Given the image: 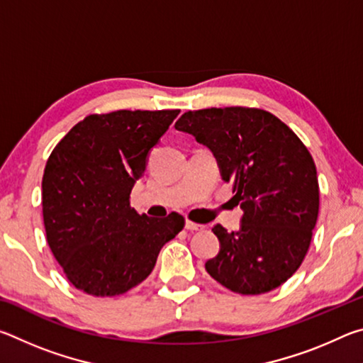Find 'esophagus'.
<instances>
[{"label":"esophagus","mask_w":363,"mask_h":363,"mask_svg":"<svg viewBox=\"0 0 363 363\" xmlns=\"http://www.w3.org/2000/svg\"><path fill=\"white\" fill-rule=\"evenodd\" d=\"M186 229L189 232H199V230H203L205 225H200V224H195L192 220H186Z\"/></svg>","instance_id":"esophagus-1"}]
</instances>
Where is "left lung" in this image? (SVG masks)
I'll return each instance as SVG.
<instances>
[{
    "instance_id": "left-lung-1",
    "label": "left lung",
    "mask_w": 363,
    "mask_h": 363,
    "mask_svg": "<svg viewBox=\"0 0 363 363\" xmlns=\"http://www.w3.org/2000/svg\"><path fill=\"white\" fill-rule=\"evenodd\" d=\"M216 158L232 200L243 210L240 229L214 225L219 253L206 272L229 290L262 294L296 272L318 216L315 163L299 138L261 108L225 107L186 112L176 121Z\"/></svg>"
}]
</instances>
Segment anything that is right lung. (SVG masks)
<instances>
[{
  "label": "right lung",
  "instance_id": "add662e5",
  "mask_svg": "<svg viewBox=\"0 0 363 363\" xmlns=\"http://www.w3.org/2000/svg\"><path fill=\"white\" fill-rule=\"evenodd\" d=\"M179 110H116L77 123L48 158L43 219L48 245L70 284L116 296L149 277L163 245L182 230L177 213L139 214L131 190Z\"/></svg>",
  "mask_w": 363,
  "mask_h": 363
}]
</instances>
